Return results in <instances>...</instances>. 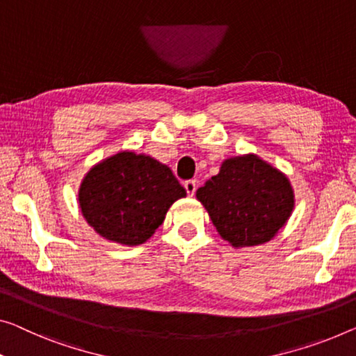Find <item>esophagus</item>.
I'll use <instances>...</instances> for the list:
<instances>
[{"label":"esophagus","mask_w":356,"mask_h":356,"mask_svg":"<svg viewBox=\"0 0 356 356\" xmlns=\"http://www.w3.org/2000/svg\"><path fill=\"white\" fill-rule=\"evenodd\" d=\"M184 187H185V190H187V193L190 196L195 195V192H196V182H195V180H185Z\"/></svg>","instance_id":"1"}]
</instances>
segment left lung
Wrapping results in <instances>:
<instances>
[{"mask_svg":"<svg viewBox=\"0 0 356 356\" xmlns=\"http://www.w3.org/2000/svg\"><path fill=\"white\" fill-rule=\"evenodd\" d=\"M219 235L232 246L264 245L277 235L294 209L288 177L257 155L229 158L196 190Z\"/></svg>","mask_w":356,"mask_h":356,"instance_id":"8db88e82","label":"left lung"}]
</instances>
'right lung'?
<instances>
[{"mask_svg":"<svg viewBox=\"0 0 356 356\" xmlns=\"http://www.w3.org/2000/svg\"><path fill=\"white\" fill-rule=\"evenodd\" d=\"M185 195L166 164L120 152L86 174L78 201L83 217L100 236L137 246L155 233L171 204Z\"/></svg>","mask_w":356,"mask_h":356,"instance_id":"1","label":"right lung"}]
</instances>
